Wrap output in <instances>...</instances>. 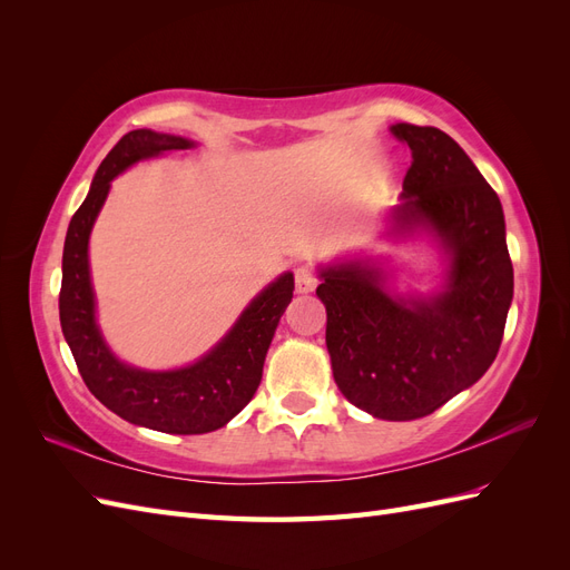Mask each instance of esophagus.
I'll use <instances>...</instances> for the list:
<instances>
[{
	"label": "esophagus",
	"instance_id": "obj_1",
	"mask_svg": "<svg viewBox=\"0 0 570 570\" xmlns=\"http://www.w3.org/2000/svg\"><path fill=\"white\" fill-rule=\"evenodd\" d=\"M318 285V273L314 271V266H299L297 271H295V287H297V292H312L314 287Z\"/></svg>",
	"mask_w": 570,
	"mask_h": 570
}]
</instances>
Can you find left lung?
<instances>
[{
  "label": "left lung",
  "mask_w": 570,
  "mask_h": 570,
  "mask_svg": "<svg viewBox=\"0 0 570 570\" xmlns=\"http://www.w3.org/2000/svg\"><path fill=\"white\" fill-rule=\"evenodd\" d=\"M411 149L394 233L425 228L450 254L442 292L394 297L364 262L321 271L325 344L347 400L383 421L428 416L480 381L499 352L513 299L502 202L450 135L396 124Z\"/></svg>",
  "instance_id": "1"
}]
</instances>
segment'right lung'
I'll return each mask as SVG.
<instances>
[{
  "label": "right lung",
  "mask_w": 570,
  "mask_h": 570,
  "mask_svg": "<svg viewBox=\"0 0 570 570\" xmlns=\"http://www.w3.org/2000/svg\"><path fill=\"white\" fill-rule=\"evenodd\" d=\"M189 147H195L193 140L147 128L120 137L107 159L99 164L88 197L68 223L59 292L61 331L88 390L124 421L174 435L212 433L249 404L262 383L275 327L295 289L292 273H283L252 299L230 333L193 366L142 371L120 364L109 352L95 321V292L90 283L88 243L95 218L109 195L111 180L128 166Z\"/></svg>",
  "instance_id": "1"
}]
</instances>
